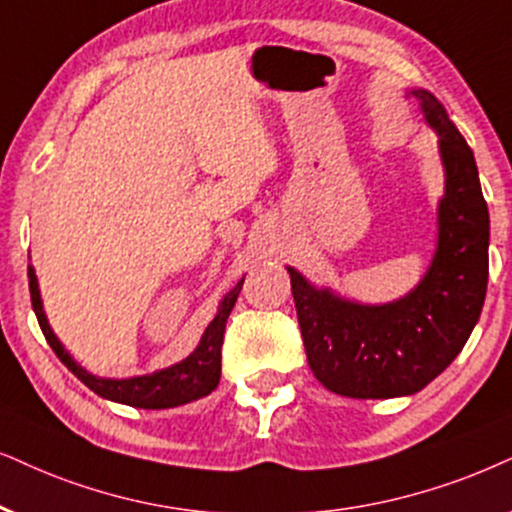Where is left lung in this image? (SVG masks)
Listing matches in <instances>:
<instances>
[{"label": "left lung", "instance_id": "left-lung-1", "mask_svg": "<svg viewBox=\"0 0 512 512\" xmlns=\"http://www.w3.org/2000/svg\"><path fill=\"white\" fill-rule=\"evenodd\" d=\"M439 132L446 196L439 245L420 286L399 302L368 307L309 286L288 269L307 361L323 387L342 397L387 399L423 390L468 342L489 278V210L475 155L444 106L411 92Z\"/></svg>", "mask_w": 512, "mask_h": 512}]
</instances>
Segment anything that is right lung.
Returning a JSON list of instances; mask_svg holds the SVG:
<instances>
[{"label":"right lung","instance_id":"right-lung-1","mask_svg":"<svg viewBox=\"0 0 512 512\" xmlns=\"http://www.w3.org/2000/svg\"><path fill=\"white\" fill-rule=\"evenodd\" d=\"M28 281H30V300L32 309H35L37 321L44 338L56 352V357L73 371L77 378L82 380L89 390H94L101 397L120 401V404L137 406V409H172V406L189 404L193 399L205 397L215 390L219 383V375H222V342H224V328L226 319H229L231 309L241 293L243 278L238 281V286L231 290L229 295L222 300V307L208 328H205L203 340L196 347V352L191 357H186L179 364H174L165 371H158L153 375H139V378H127V380H106L96 378V375L87 373L82 366H77L73 359L68 357L66 349L61 347V342L49 328L47 316L42 312V300H40V288H37V276L32 267L28 269Z\"/></svg>","mask_w":512,"mask_h":512}]
</instances>
